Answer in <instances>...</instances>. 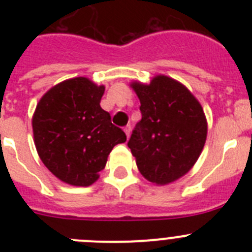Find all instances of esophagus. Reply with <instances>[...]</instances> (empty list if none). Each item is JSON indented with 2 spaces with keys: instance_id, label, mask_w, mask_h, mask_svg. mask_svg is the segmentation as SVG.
I'll return each mask as SVG.
<instances>
[{
  "instance_id": "1",
  "label": "esophagus",
  "mask_w": 252,
  "mask_h": 252,
  "mask_svg": "<svg viewBox=\"0 0 252 252\" xmlns=\"http://www.w3.org/2000/svg\"><path fill=\"white\" fill-rule=\"evenodd\" d=\"M124 130H125V133H126V136H127V139H128V137H130V135H131V126H130V125H127V126L124 128Z\"/></svg>"
}]
</instances>
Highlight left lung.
<instances>
[{
	"label": "left lung",
	"mask_w": 252,
	"mask_h": 252,
	"mask_svg": "<svg viewBox=\"0 0 252 252\" xmlns=\"http://www.w3.org/2000/svg\"><path fill=\"white\" fill-rule=\"evenodd\" d=\"M130 86L142 119L127 146L145 179L157 186L173 183L193 168L203 150L208 128L203 108L184 84L166 75Z\"/></svg>",
	"instance_id": "left-lung-1"
}]
</instances>
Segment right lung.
<instances>
[{
	"label": "right lung",
	"mask_w": 252,
	"mask_h": 252,
	"mask_svg": "<svg viewBox=\"0 0 252 252\" xmlns=\"http://www.w3.org/2000/svg\"><path fill=\"white\" fill-rule=\"evenodd\" d=\"M103 93L104 86L77 77L51 87L36 104L35 148L44 165L64 183H94L112 149L126 141L124 131L99 106Z\"/></svg>",
	"instance_id": "1"
}]
</instances>
